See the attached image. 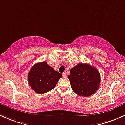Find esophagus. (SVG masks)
Here are the masks:
<instances>
[{
  "label": "esophagus",
  "mask_w": 125,
  "mask_h": 125,
  "mask_svg": "<svg viewBox=\"0 0 125 125\" xmlns=\"http://www.w3.org/2000/svg\"><path fill=\"white\" fill-rule=\"evenodd\" d=\"M62 75H63V77H66V73H63Z\"/></svg>",
  "instance_id": "esophagus-1"
}]
</instances>
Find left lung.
<instances>
[{
  "label": "left lung",
  "mask_w": 125,
  "mask_h": 125,
  "mask_svg": "<svg viewBox=\"0 0 125 125\" xmlns=\"http://www.w3.org/2000/svg\"><path fill=\"white\" fill-rule=\"evenodd\" d=\"M68 78L73 90L85 97L96 93L101 81L97 69L87 63L77 64L71 68Z\"/></svg>",
  "instance_id": "1"
}]
</instances>
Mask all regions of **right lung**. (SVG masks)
Listing matches in <instances>:
<instances>
[{
	"instance_id": "obj_1",
	"label": "right lung",
	"mask_w": 125,
	"mask_h": 125,
	"mask_svg": "<svg viewBox=\"0 0 125 125\" xmlns=\"http://www.w3.org/2000/svg\"><path fill=\"white\" fill-rule=\"evenodd\" d=\"M62 75L47 64L42 62L33 65L28 73L29 85L36 93H44L55 87Z\"/></svg>"
}]
</instances>
